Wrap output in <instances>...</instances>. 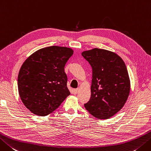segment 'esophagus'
Segmentation results:
<instances>
[{"label": "esophagus", "instance_id": "obj_1", "mask_svg": "<svg viewBox=\"0 0 151 151\" xmlns=\"http://www.w3.org/2000/svg\"><path fill=\"white\" fill-rule=\"evenodd\" d=\"M78 91V89H75V90H73V92H74V93H75V94L77 93Z\"/></svg>", "mask_w": 151, "mask_h": 151}]
</instances>
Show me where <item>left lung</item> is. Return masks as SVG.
<instances>
[{"instance_id": "8db88e82", "label": "left lung", "mask_w": 151, "mask_h": 151, "mask_svg": "<svg viewBox=\"0 0 151 151\" xmlns=\"http://www.w3.org/2000/svg\"><path fill=\"white\" fill-rule=\"evenodd\" d=\"M92 69L91 97L84 107L94 117L107 119L123 107L130 90V81L122 58L106 50L82 53Z\"/></svg>"}]
</instances>
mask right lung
<instances>
[{
    "mask_svg": "<svg viewBox=\"0 0 151 151\" xmlns=\"http://www.w3.org/2000/svg\"><path fill=\"white\" fill-rule=\"evenodd\" d=\"M73 54L69 48L49 46L37 50L23 63L17 78L18 91L31 113L46 116L70 95L64 67Z\"/></svg>",
    "mask_w": 151,
    "mask_h": 151,
    "instance_id": "right-lung-1",
    "label": "right lung"
}]
</instances>
